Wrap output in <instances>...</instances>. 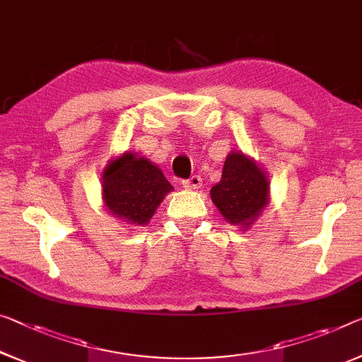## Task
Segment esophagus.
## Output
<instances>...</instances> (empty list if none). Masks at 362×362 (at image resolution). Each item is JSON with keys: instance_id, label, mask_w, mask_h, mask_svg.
<instances>
[{"instance_id": "esophagus-1", "label": "esophagus", "mask_w": 362, "mask_h": 362, "mask_svg": "<svg viewBox=\"0 0 362 362\" xmlns=\"http://www.w3.org/2000/svg\"><path fill=\"white\" fill-rule=\"evenodd\" d=\"M200 186H202V177L200 176H191L189 180L182 181V187L187 189V191H196Z\"/></svg>"}]
</instances>
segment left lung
<instances>
[{
  "mask_svg": "<svg viewBox=\"0 0 362 362\" xmlns=\"http://www.w3.org/2000/svg\"><path fill=\"white\" fill-rule=\"evenodd\" d=\"M210 197L228 223L247 230L270 202L269 175L252 157L233 150L225 160L220 182L210 189Z\"/></svg>",
  "mask_w": 362,
  "mask_h": 362,
  "instance_id": "1",
  "label": "left lung"
}]
</instances>
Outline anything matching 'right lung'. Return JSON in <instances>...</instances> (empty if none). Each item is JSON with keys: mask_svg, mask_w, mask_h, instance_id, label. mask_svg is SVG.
I'll use <instances>...</instances> for the list:
<instances>
[{"mask_svg": "<svg viewBox=\"0 0 362 362\" xmlns=\"http://www.w3.org/2000/svg\"><path fill=\"white\" fill-rule=\"evenodd\" d=\"M171 191L163 171L136 152L111 158L102 173L103 205L127 228L148 225Z\"/></svg>", "mask_w": 362, "mask_h": 362, "instance_id": "1", "label": "right lung"}]
</instances>
